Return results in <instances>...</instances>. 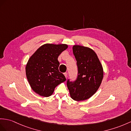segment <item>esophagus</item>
Masks as SVG:
<instances>
[{"label":"esophagus","instance_id":"obj_1","mask_svg":"<svg viewBox=\"0 0 131 131\" xmlns=\"http://www.w3.org/2000/svg\"><path fill=\"white\" fill-rule=\"evenodd\" d=\"M64 76L66 77V78H67V75H68V73L66 72V73H64Z\"/></svg>","mask_w":131,"mask_h":131}]
</instances>
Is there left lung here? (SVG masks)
Segmentation results:
<instances>
[{"label":"left lung","instance_id":"left-lung-1","mask_svg":"<svg viewBox=\"0 0 131 131\" xmlns=\"http://www.w3.org/2000/svg\"><path fill=\"white\" fill-rule=\"evenodd\" d=\"M73 52L77 60L78 77L74 82L68 79L67 84L73 100L84 101L98 90L103 78V69L97 54L90 48L74 45Z\"/></svg>","mask_w":131,"mask_h":131}]
</instances>
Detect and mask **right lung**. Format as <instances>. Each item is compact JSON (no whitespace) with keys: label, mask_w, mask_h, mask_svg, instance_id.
Listing matches in <instances>:
<instances>
[{"label":"right lung","mask_w":131,"mask_h":131,"mask_svg":"<svg viewBox=\"0 0 131 131\" xmlns=\"http://www.w3.org/2000/svg\"><path fill=\"white\" fill-rule=\"evenodd\" d=\"M67 48L65 44H45L29 59L25 72L29 83L36 93L49 97L57 85L66 81L65 76L59 71L58 58Z\"/></svg>","instance_id":"right-lung-1"}]
</instances>
